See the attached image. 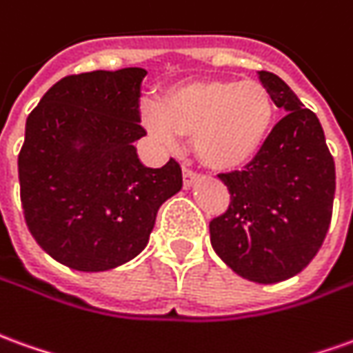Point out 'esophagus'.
<instances>
[{"mask_svg":"<svg viewBox=\"0 0 353 353\" xmlns=\"http://www.w3.org/2000/svg\"><path fill=\"white\" fill-rule=\"evenodd\" d=\"M199 174L196 172H193V170H189V168H183V185L185 187H193L194 181L199 179Z\"/></svg>","mask_w":353,"mask_h":353,"instance_id":"34e87169","label":"esophagus"}]
</instances>
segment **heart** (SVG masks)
Here are the masks:
<instances>
[{"label": "heart", "instance_id": "obj_1", "mask_svg": "<svg viewBox=\"0 0 353 353\" xmlns=\"http://www.w3.org/2000/svg\"><path fill=\"white\" fill-rule=\"evenodd\" d=\"M275 117L270 91L254 80H202L145 101L141 122L164 147L191 134L196 157L218 170L245 166L258 154Z\"/></svg>", "mask_w": 353, "mask_h": 353}]
</instances>
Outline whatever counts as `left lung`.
<instances>
[{"label": "left lung", "mask_w": 353, "mask_h": 353, "mask_svg": "<svg viewBox=\"0 0 353 353\" xmlns=\"http://www.w3.org/2000/svg\"><path fill=\"white\" fill-rule=\"evenodd\" d=\"M258 74L285 117L243 172L219 176L231 204L210 221V241L236 275L271 285L294 277L321 248L336 176L319 118L277 74Z\"/></svg>", "instance_id": "8db88e82"}]
</instances>
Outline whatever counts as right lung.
<instances>
[{
    "mask_svg": "<svg viewBox=\"0 0 353 353\" xmlns=\"http://www.w3.org/2000/svg\"><path fill=\"white\" fill-rule=\"evenodd\" d=\"M145 68L66 76L26 118L19 181L26 225L57 262L107 271L149 243L157 212L181 191L176 160L147 168L141 128Z\"/></svg>",
    "mask_w": 353,
    "mask_h": 353,
    "instance_id": "right-lung-1",
    "label": "right lung"
}]
</instances>
